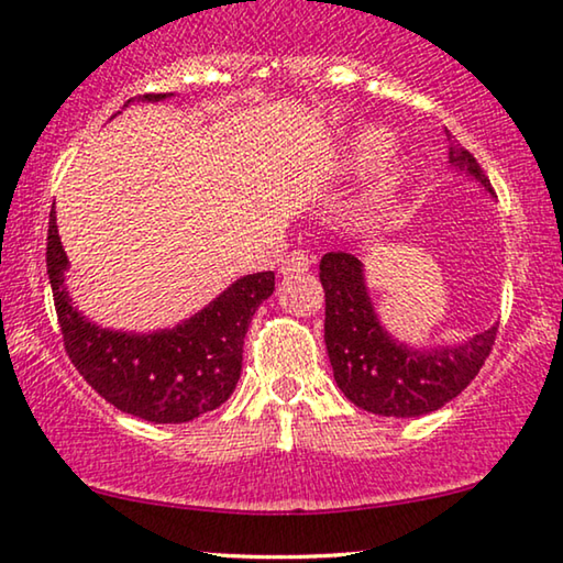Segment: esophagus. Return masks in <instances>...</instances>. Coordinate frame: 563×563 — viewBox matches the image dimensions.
Returning a JSON list of instances; mask_svg holds the SVG:
<instances>
[{
  "label": "esophagus",
  "instance_id": "obj_1",
  "mask_svg": "<svg viewBox=\"0 0 563 563\" xmlns=\"http://www.w3.org/2000/svg\"><path fill=\"white\" fill-rule=\"evenodd\" d=\"M313 260L306 255V252H290L288 257L283 260L280 265V273L283 275H298V273H306L308 267H311Z\"/></svg>",
  "mask_w": 563,
  "mask_h": 563
}]
</instances>
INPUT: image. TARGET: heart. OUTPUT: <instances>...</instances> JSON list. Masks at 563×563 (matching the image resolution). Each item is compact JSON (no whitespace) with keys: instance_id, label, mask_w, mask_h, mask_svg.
<instances>
[{"instance_id":"1","label":"heart","mask_w":563,"mask_h":563,"mask_svg":"<svg viewBox=\"0 0 563 563\" xmlns=\"http://www.w3.org/2000/svg\"><path fill=\"white\" fill-rule=\"evenodd\" d=\"M390 147H393V142L385 132L367 130V132H362L357 140H354L352 161H354V165H357V170H369V168H375V165L383 161L387 153H390ZM406 180H408V170L402 168V165H395V168L387 170L383 180H379V194L383 196L393 194L395 188H400Z\"/></svg>"}]
</instances>
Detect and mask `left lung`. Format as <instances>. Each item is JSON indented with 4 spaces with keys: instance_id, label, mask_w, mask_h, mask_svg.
Returning a JSON list of instances; mask_svg holds the SVG:
<instances>
[{
    "instance_id": "left-lung-1",
    "label": "left lung",
    "mask_w": 563,
    "mask_h": 563,
    "mask_svg": "<svg viewBox=\"0 0 563 563\" xmlns=\"http://www.w3.org/2000/svg\"><path fill=\"white\" fill-rule=\"evenodd\" d=\"M449 163L485 186L489 180L470 150L451 145ZM319 278L327 292L323 342L334 379L346 398L375 416L413 418L454 400L493 352L497 327L464 344L413 350L387 334L372 306L362 260L350 252H327Z\"/></svg>"
}]
</instances>
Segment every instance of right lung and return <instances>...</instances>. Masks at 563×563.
<instances>
[{
  "label": "right lung",
  "instance_id": "add662e5",
  "mask_svg": "<svg viewBox=\"0 0 563 563\" xmlns=\"http://www.w3.org/2000/svg\"><path fill=\"white\" fill-rule=\"evenodd\" d=\"M163 99L168 93L142 97V101ZM45 263L63 346L74 367L107 402L150 423L194 421L234 393L244 334L260 303L275 290V273L244 275L178 327L132 334L101 329L70 303L68 257L55 211L47 221Z\"/></svg>",
  "mask_w": 563,
  "mask_h": 563
}]
</instances>
